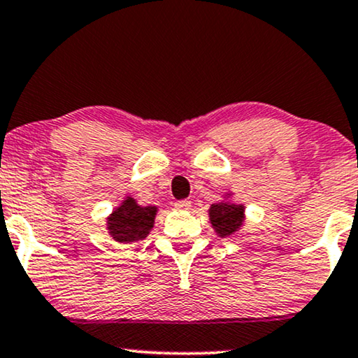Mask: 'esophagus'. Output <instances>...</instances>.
Listing matches in <instances>:
<instances>
[{
  "mask_svg": "<svg viewBox=\"0 0 358 358\" xmlns=\"http://www.w3.org/2000/svg\"><path fill=\"white\" fill-rule=\"evenodd\" d=\"M174 207L178 208V210H189L190 208V201H178L174 203Z\"/></svg>",
  "mask_w": 358,
  "mask_h": 358,
  "instance_id": "obj_1",
  "label": "esophagus"
}]
</instances>
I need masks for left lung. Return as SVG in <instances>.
I'll use <instances>...</instances> for the list:
<instances>
[{"label": "left lung", "mask_w": 358, "mask_h": 358, "mask_svg": "<svg viewBox=\"0 0 358 358\" xmlns=\"http://www.w3.org/2000/svg\"><path fill=\"white\" fill-rule=\"evenodd\" d=\"M208 217H210L212 229L217 231V235L225 238L241 229L245 222V207L241 203L222 201L212 203L208 208Z\"/></svg>", "instance_id": "left-lung-1"}]
</instances>
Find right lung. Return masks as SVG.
<instances>
[{"instance_id": "obj_1", "label": "right lung", "mask_w": 358, "mask_h": 358, "mask_svg": "<svg viewBox=\"0 0 358 358\" xmlns=\"http://www.w3.org/2000/svg\"><path fill=\"white\" fill-rule=\"evenodd\" d=\"M157 207L138 206L133 197H127L106 219V229L118 243H133L150 235L155 225Z\"/></svg>"}]
</instances>
